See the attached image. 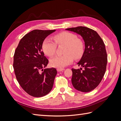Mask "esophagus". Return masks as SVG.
<instances>
[{
  "label": "esophagus",
  "instance_id": "1",
  "mask_svg": "<svg viewBox=\"0 0 121 121\" xmlns=\"http://www.w3.org/2000/svg\"><path fill=\"white\" fill-rule=\"evenodd\" d=\"M64 70H65L64 69H59V68L57 69V71L58 72H61V71H63Z\"/></svg>",
  "mask_w": 121,
  "mask_h": 121
}]
</instances>
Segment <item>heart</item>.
I'll use <instances>...</instances> for the list:
<instances>
[{"label":"heart","instance_id":"1","mask_svg":"<svg viewBox=\"0 0 121 121\" xmlns=\"http://www.w3.org/2000/svg\"><path fill=\"white\" fill-rule=\"evenodd\" d=\"M54 39L58 45H64L65 48L64 55L56 56L50 60L52 67L59 69L64 68L71 64L74 60L79 59L83 56L84 46L81 40L78 39L77 36L69 32H63L54 36ZM44 53L48 56H52L56 53V45L48 38L44 40L42 46Z\"/></svg>","mask_w":121,"mask_h":121}]
</instances>
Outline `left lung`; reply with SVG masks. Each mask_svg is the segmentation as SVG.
<instances>
[{"label":"left lung","instance_id":"8db88e82","mask_svg":"<svg viewBox=\"0 0 121 121\" xmlns=\"http://www.w3.org/2000/svg\"><path fill=\"white\" fill-rule=\"evenodd\" d=\"M80 35L85 43V49L77 63L84 70L72 69V85L79 91L88 92L99 84L107 68L108 58L104 41L97 33L86 27L79 26L65 29Z\"/></svg>","mask_w":121,"mask_h":121}]
</instances>
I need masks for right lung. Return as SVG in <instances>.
<instances>
[{"label":"right lung","instance_id":"add662e5","mask_svg":"<svg viewBox=\"0 0 121 121\" xmlns=\"http://www.w3.org/2000/svg\"><path fill=\"white\" fill-rule=\"evenodd\" d=\"M56 31H31L21 39L14 52L13 67L17 81L25 91L33 97L45 96L53 87L57 71L53 68L43 69L48 60L42 46L44 39Z\"/></svg>","mask_w":121,"mask_h":121}]
</instances>
